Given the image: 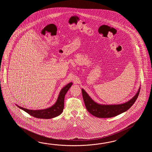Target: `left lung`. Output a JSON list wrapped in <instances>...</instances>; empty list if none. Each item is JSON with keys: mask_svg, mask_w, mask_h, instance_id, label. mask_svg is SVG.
<instances>
[{"mask_svg": "<svg viewBox=\"0 0 152 152\" xmlns=\"http://www.w3.org/2000/svg\"><path fill=\"white\" fill-rule=\"evenodd\" d=\"M140 88L134 97L126 103L119 104H101L94 102L83 88L82 94L87 111L92 115L99 118H110L126 112L135 102L139 96Z\"/></svg>", "mask_w": 152, "mask_h": 152, "instance_id": "8db88e82", "label": "left lung"}]
</instances>
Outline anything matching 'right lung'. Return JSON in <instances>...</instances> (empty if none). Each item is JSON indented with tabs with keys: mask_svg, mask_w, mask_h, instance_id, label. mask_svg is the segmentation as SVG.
Returning <instances> with one entry per match:
<instances>
[{
	"mask_svg": "<svg viewBox=\"0 0 152 152\" xmlns=\"http://www.w3.org/2000/svg\"><path fill=\"white\" fill-rule=\"evenodd\" d=\"M72 84V83H70L62 88L55 103L48 108L42 110H29L20 107L17 104L16 105L20 109L24 110L26 113H29L30 115L36 118L42 119H50L54 118L55 117L58 116L62 113L64 107L65 94L67 92L69 88L71 87Z\"/></svg>",
	"mask_w": 152,
	"mask_h": 152,
	"instance_id": "1",
	"label": "right lung"
}]
</instances>
